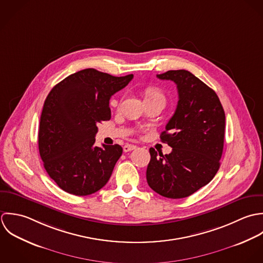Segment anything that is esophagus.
Here are the masks:
<instances>
[{
	"label": "esophagus",
	"instance_id": "obj_1",
	"mask_svg": "<svg viewBox=\"0 0 263 263\" xmlns=\"http://www.w3.org/2000/svg\"><path fill=\"white\" fill-rule=\"evenodd\" d=\"M136 148V145H133V144H126L124 147H123V151L125 153H128V152H131L133 149Z\"/></svg>",
	"mask_w": 263,
	"mask_h": 263
}]
</instances>
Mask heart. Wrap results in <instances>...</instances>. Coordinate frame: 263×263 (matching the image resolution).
<instances>
[{"instance_id":"1","label":"heart","mask_w":263,"mask_h":263,"mask_svg":"<svg viewBox=\"0 0 263 263\" xmlns=\"http://www.w3.org/2000/svg\"><path fill=\"white\" fill-rule=\"evenodd\" d=\"M146 100H159L164 102L165 97L162 90H160L158 87H151L145 92V101Z\"/></svg>"}]
</instances>
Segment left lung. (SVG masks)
<instances>
[{"instance_id": "obj_1", "label": "left lung", "mask_w": 263, "mask_h": 263, "mask_svg": "<svg viewBox=\"0 0 263 263\" xmlns=\"http://www.w3.org/2000/svg\"><path fill=\"white\" fill-rule=\"evenodd\" d=\"M157 77L176 83L179 101L160 134L172 153L162 155L149 149L146 180L163 197L185 198L208 185L219 168L224 110L214 90L189 71L170 70Z\"/></svg>"}]
</instances>
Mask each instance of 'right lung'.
I'll return each mask as SVG.
<instances>
[{
  "instance_id": "right-lung-1",
  "label": "right lung",
  "mask_w": 263,
  "mask_h": 263,
  "mask_svg": "<svg viewBox=\"0 0 263 263\" xmlns=\"http://www.w3.org/2000/svg\"><path fill=\"white\" fill-rule=\"evenodd\" d=\"M132 78L89 68L69 75L50 91L41 116L39 149L47 173L62 190L86 196L107 183L123 148L96 146L97 125L110 119V97Z\"/></svg>"
}]
</instances>
